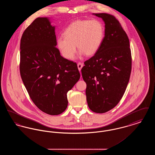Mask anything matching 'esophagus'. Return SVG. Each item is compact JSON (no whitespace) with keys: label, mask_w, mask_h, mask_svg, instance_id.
Listing matches in <instances>:
<instances>
[{"label":"esophagus","mask_w":155,"mask_h":155,"mask_svg":"<svg viewBox=\"0 0 155 155\" xmlns=\"http://www.w3.org/2000/svg\"><path fill=\"white\" fill-rule=\"evenodd\" d=\"M77 66H78V70H79V71H81V68H82V67H83V64L82 63H78V64H77Z\"/></svg>","instance_id":"esophagus-1"}]
</instances>
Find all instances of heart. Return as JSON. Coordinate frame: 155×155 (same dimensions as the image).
<instances>
[{"instance_id": "b5f03b06", "label": "heart", "mask_w": 155, "mask_h": 155, "mask_svg": "<svg viewBox=\"0 0 155 155\" xmlns=\"http://www.w3.org/2000/svg\"><path fill=\"white\" fill-rule=\"evenodd\" d=\"M64 37L57 39V46L63 56L67 59L74 58L77 51L87 56L95 54L103 42L104 27L97 20H77L71 23L64 31Z\"/></svg>"}]
</instances>
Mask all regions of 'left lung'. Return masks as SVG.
<instances>
[{"label":"left lung","instance_id":"8db88e82","mask_svg":"<svg viewBox=\"0 0 155 155\" xmlns=\"http://www.w3.org/2000/svg\"><path fill=\"white\" fill-rule=\"evenodd\" d=\"M93 15L104 22V37L95 55L84 62L81 73L87 84L89 108L103 113L114 108L125 92L131 71V53L128 36L114 16Z\"/></svg>","mask_w":155,"mask_h":155}]
</instances>
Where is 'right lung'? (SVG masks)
<instances>
[{"label":"right lung","mask_w":155,"mask_h":155,"mask_svg":"<svg viewBox=\"0 0 155 155\" xmlns=\"http://www.w3.org/2000/svg\"><path fill=\"white\" fill-rule=\"evenodd\" d=\"M55 27L48 17H38L25 29L20 42L22 82L37 107L58 115L66 109L67 94L80 78L76 63L60 55Z\"/></svg>","instance_id":"right-lung-1"}]
</instances>
